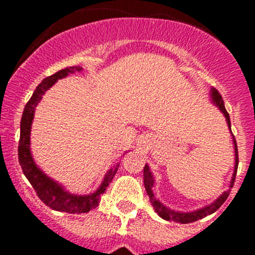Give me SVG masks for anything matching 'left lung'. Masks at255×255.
Masks as SVG:
<instances>
[{
  "instance_id": "obj_1",
  "label": "left lung",
  "mask_w": 255,
  "mask_h": 255,
  "mask_svg": "<svg viewBox=\"0 0 255 255\" xmlns=\"http://www.w3.org/2000/svg\"><path fill=\"white\" fill-rule=\"evenodd\" d=\"M212 101H213V103H215V105L220 108L221 112L225 115V117H226V121H227V125H229L230 130H231V123H230L229 112H227L226 108H225L222 97H221V94L218 93L216 89H212ZM234 144H235V171H234L233 180H231V185H230V188H233L234 186V182H235V177H236V172H238V164H239L238 145H236L235 138H234ZM143 176H144V186H145L147 194L149 195L150 203H152L154 211L158 213L159 217H162L163 220H166V221H175V222H180V224H190V222L202 220V218L207 217L208 215L215 213V212L225 203V200L227 199V197H229V194H230V191H231V189L227 191H225L224 194L221 195V197L216 200L215 203H212L211 206H207V207H204V208L198 209V211H195V212L181 213V212H175V211H171V209L166 208V207H164L163 204L159 202V200L155 199L154 194H153V184H154V180H153V175L150 173V170H149V167H148V164H145V166H144Z\"/></svg>"
}]
</instances>
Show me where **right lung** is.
Returning a JSON list of instances; mask_svg holds the SVG:
<instances>
[{
    "label": "right lung",
    "instance_id": "add662e5",
    "mask_svg": "<svg viewBox=\"0 0 255 255\" xmlns=\"http://www.w3.org/2000/svg\"><path fill=\"white\" fill-rule=\"evenodd\" d=\"M75 71H82V67L71 66L60 70L53 75L43 79L42 83L38 85L31 98L25 105L24 112H22L21 123H20V140L19 147H17V154H19V163L21 166L22 172L29 180L31 186L34 188L38 198L46 206L55 209V211L66 212V213H87L100 204L101 195L105 193L107 186L110 185V182L114 179L115 173L117 172V168L120 164L117 163L106 173L105 180L96 193L91 195H74L64 190L62 186L49 179L47 175H44L37 167V164L34 163L33 157H31L30 148H29V145H30V126L38 102L42 100L44 92L55 84L58 79L65 78L69 74H74Z\"/></svg>",
    "mask_w": 255,
    "mask_h": 255
}]
</instances>
